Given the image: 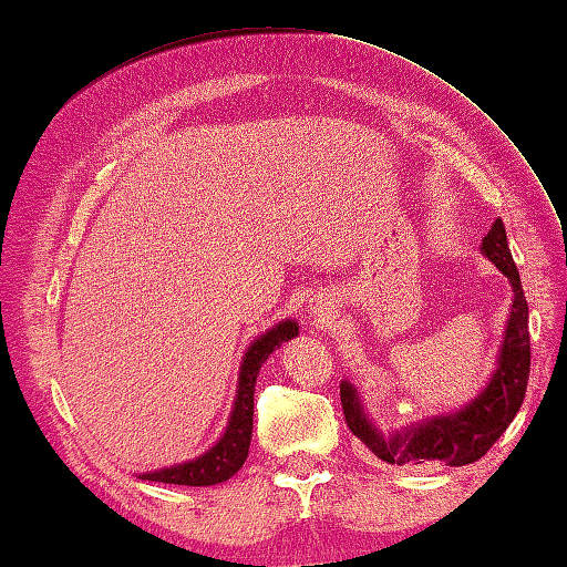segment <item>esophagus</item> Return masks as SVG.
<instances>
[{
  "label": "esophagus",
  "instance_id": "obj_1",
  "mask_svg": "<svg viewBox=\"0 0 567 567\" xmlns=\"http://www.w3.org/2000/svg\"><path fill=\"white\" fill-rule=\"evenodd\" d=\"M310 315L317 319V321H321V323H329L331 319H333V315H336V307L331 305V302H321V300H317V302H312L310 305Z\"/></svg>",
  "mask_w": 567,
  "mask_h": 567
}]
</instances>
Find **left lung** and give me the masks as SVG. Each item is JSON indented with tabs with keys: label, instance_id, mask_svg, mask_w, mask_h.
<instances>
[{
	"label": "left lung",
	"instance_id": "obj_1",
	"mask_svg": "<svg viewBox=\"0 0 567 567\" xmlns=\"http://www.w3.org/2000/svg\"><path fill=\"white\" fill-rule=\"evenodd\" d=\"M480 248L508 279L513 302L499 357H496V369L477 398L456 411H450V414L423 419L385 435L369 419L357 388L350 381H340L342 414H346L348 427L385 463H398V466H427V463L466 466V463H473L489 452L492 444L516 419L525 400L529 375L527 300L502 219H494Z\"/></svg>",
	"mask_w": 567,
	"mask_h": 567
}]
</instances>
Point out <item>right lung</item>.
Masks as SVG:
<instances>
[{"mask_svg":"<svg viewBox=\"0 0 567 567\" xmlns=\"http://www.w3.org/2000/svg\"><path fill=\"white\" fill-rule=\"evenodd\" d=\"M298 331L300 326L296 319H284L250 342L241 359V369H238V388H236L227 431L221 433V437L208 452L192 461L175 463V466L169 468L140 473V480H153V483H165V485L210 487V485L225 483V480H229L231 475L241 471L248 458V447L252 437V394H255L257 373H260L265 359L274 350L281 348L284 342L296 338Z\"/></svg>","mask_w":567,"mask_h":567,"instance_id":"right-lung-1","label":"right lung"}]
</instances>
